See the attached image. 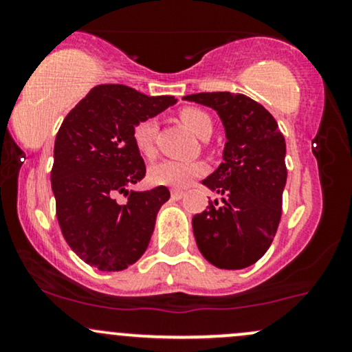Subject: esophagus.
<instances>
[{
	"instance_id": "esophagus-1",
	"label": "esophagus",
	"mask_w": 352,
	"mask_h": 352,
	"mask_svg": "<svg viewBox=\"0 0 352 352\" xmlns=\"http://www.w3.org/2000/svg\"><path fill=\"white\" fill-rule=\"evenodd\" d=\"M170 195H172V199H173V200H180L182 197L185 195V192H184V190H177V188H173L172 192H170Z\"/></svg>"
}]
</instances>
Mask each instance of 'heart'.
<instances>
[{"label": "heart", "instance_id": "obj_1", "mask_svg": "<svg viewBox=\"0 0 352 352\" xmlns=\"http://www.w3.org/2000/svg\"><path fill=\"white\" fill-rule=\"evenodd\" d=\"M180 119L187 124L197 135L207 137L212 134L213 122L212 117L199 107H185L180 111ZM157 131H159V122L155 117H147L140 120L132 131V140H134L135 148L145 157H153L157 152L155 140ZM207 170V165L200 160L195 162H184V160L165 159L160 162L153 164L148 170V179L155 185H165V187L185 188L192 184L193 180L199 179Z\"/></svg>", "mask_w": 352, "mask_h": 352}]
</instances>
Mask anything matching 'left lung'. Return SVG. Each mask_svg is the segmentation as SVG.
<instances>
[{
  "mask_svg": "<svg viewBox=\"0 0 352 352\" xmlns=\"http://www.w3.org/2000/svg\"><path fill=\"white\" fill-rule=\"evenodd\" d=\"M215 109L227 132L223 162L201 180L221 193L192 218L193 235L204 258L223 270L256 263L276 235L286 185L285 137L276 120L256 100L232 92L185 96Z\"/></svg>",
  "mask_w": 352,
  "mask_h": 352,
  "instance_id": "1",
  "label": "left lung"
}]
</instances>
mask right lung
I'll return each instance as SVG.
<instances>
[{"label":"right lung","instance_id":"obj_1","mask_svg":"<svg viewBox=\"0 0 352 352\" xmlns=\"http://www.w3.org/2000/svg\"><path fill=\"white\" fill-rule=\"evenodd\" d=\"M175 102L173 96L100 84L60 124L51 170L56 217L72 252L100 272H120L142 256L157 212L170 199L164 185L145 192L129 187L145 177L132 131Z\"/></svg>","mask_w":352,"mask_h":352}]
</instances>
